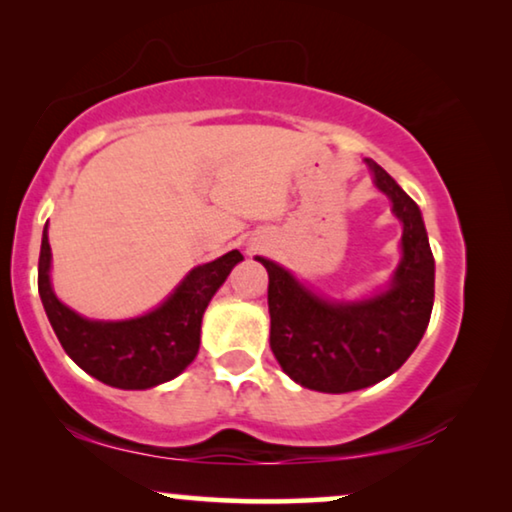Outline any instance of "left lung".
Returning <instances> with one entry per match:
<instances>
[{"label": "left lung", "mask_w": 512, "mask_h": 512, "mask_svg": "<svg viewBox=\"0 0 512 512\" xmlns=\"http://www.w3.org/2000/svg\"><path fill=\"white\" fill-rule=\"evenodd\" d=\"M373 181L403 223L401 249L389 289L354 303H335L305 289L282 265L256 256L268 270L270 349L300 387L347 394L396 373L429 326L436 265L417 202L366 158Z\"/></svg>", "instance_id": "obj_1"}]
</instances>
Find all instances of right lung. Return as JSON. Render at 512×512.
<instances>
[{
  "label": "right lung",
  "mask_w": 512,
  "mask_h": 512,
  "mask_svg": "<svg viewBox=\"0 0 512 512\" xmlns=\"http://www.w3.org/2000/svg\"><path fill=\"white\" fill-rule=\"evenodd\" d=\"M44 226L39 254V296L60 345L76 366L116 389H151L184 373L200 349L209 300L242 261L237 249L184 277L163 305L125 321H93L62 305L51 286V244Z\"/></svg>",
  "instance_id": "add662e5"
}]
</instances>
